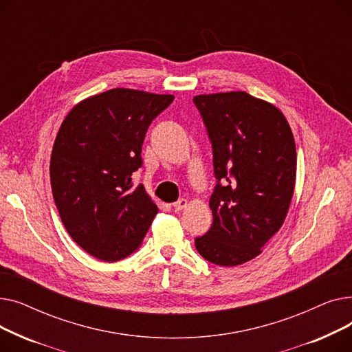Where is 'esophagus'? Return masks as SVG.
I'll use <instances>...</instances> for the list:
<instances>
[{
  "mask_svg": "<svg viewBox=\"0 0 352 352\" xmlns=\"http://www.w3.org/2000/svg\"><path fill=\"white\" fill-rule=\"evenodd\" d=\"M187 206H188V201L186 198H181V199H178L177 202H174V204H173L175 211H181L184 208H187Z\"/></svg>",
  "mask_w": 352,
  "mask_h": 352,
  "instance_id": "1",
  "label": "esophagus"
}]
</instances>
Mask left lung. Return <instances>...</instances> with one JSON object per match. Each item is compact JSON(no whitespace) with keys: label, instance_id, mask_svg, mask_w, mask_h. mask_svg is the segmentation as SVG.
<instances>
[{"label":"left lung","instance_id":"1","mask_svg":"<svg viewBox=\"0 0 352 352\" xmlns=\"http://www.w3.org/2000/svg\"><path fill=\"white\" fill-rule=\"evenodd\" d=\"M212 144L218 179L212 226L195 238L207 261L248 263L284 224L297 177V151L281 111L245 91L194 97Z\"/></svg>","mask_w":352,"mask_h":352}]
</instances>
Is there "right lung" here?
Listing matches in <instances>:
<instances>
[{
    "label": "right lung",
    "instance_id": "obj_1",
    "mask_svg": "<svg viewBox=\"0 0 352 352\" xmlns=\"http://www.w3.org/2000/svg\"><path fill=\"white\" fill-rule=\"evenodd\" d=\"M174 100L131 88L88 97L64 118L50 178L65 230L84 251L116 263L137 251L158 207L133 173L153 120Z\"/></svg>",
    "mask_w": 352,
    "mask_h": 352
}]
</instances>
